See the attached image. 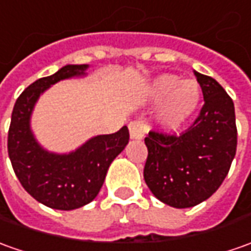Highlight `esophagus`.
Returning <instances> with one entry per match:
<instances>
[{
  "label": "esophagus",
  "mask_w": 251,
  "mask_h": 251,
  "mask_svg": "<svg viewBox=\"0 0 251 251\" xmlns=\"http://www.w3.org/2000/svg\"><path fill=\"white\" fill-rule=\"evenodd\" d=\"M147 126L143 121H133L129 124V132H130V137L136 140H141L146 133H147Z\"/></svg>",
  "instance_id": "34e87169"
}]
</instances>
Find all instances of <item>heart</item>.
Here are the masks:
<instances>
[{
	"label": "heart",
	"instance_id": "obj_1",
	"mask_svg": "<svg viewBox=\"0 0 251 251\" xmlns=\"http://www.w3.org/2000/svg\"><path fill=\"white\" fill-rule=\"evenodd\" d=\"M155 95L168 96L159 112L162 125L177 127L197 108L201 92L195 81L178 82L176 75H162L155 82Z\"/></svg>",
	"mask_w": 251,
	"mask_h": 251
}]
</instances>
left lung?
<instances>
[{
  "label": "left lung",
  "mask_w": 251,
  "mask_h": 251,
  "mask_svg": "<svg viewBox=\"0 0 251 251\" xmlns=\"http://www.w3.org/2000/svg\"><path fill=\"white\" fill-rule=\"evenodd\" d=\"M195 76L204 103L194 124L178 134L152 129L144 139V180L161 202L177 209L197 206L219 190L238 144L232 99L211 76Z\"/></svg>",
  "instance_id": "obj_1"
}]
</instances>
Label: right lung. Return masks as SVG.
Listing matches in <instances>:
<instances>
[{"label":"right lung","instance_id":"obj_1","mask_svg":"<svg viewBox=\"0 0 251 251\" xmlns=\"http://www.w3.org/2000/svg\"><path fill=\"white\" fill-rule=\"evenodd\" d=\"M86 68V64L64 66L53 75L37 79L22 92L12 111L8 132L12 168L23 188L52 209L73 210L92 202L111 162L129 143L126 126L112 134L96 136L68 155L49 154L32 137L30 115L41 93L60 79L82 75Z\"/></svg>","mask_w":251,"mask_h":251}]
</instances>
